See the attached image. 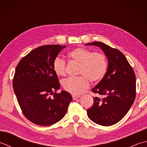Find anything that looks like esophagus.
<instances>
[{"instance_id":"1","label":"esophagus","mask_w":147,"mask_h":147,"mask_svg":"<svg viewBox=\"0 0 147 147\" xmlns=\"http://www.w3.org/2000/svg\"><path fill=\"white\" fill-rule=\"evenodd\" d=\"M73 96V98L74 100H77L78 98L80 97V95H72Z\"/></svg>"}]
</instances>
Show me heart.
Wrapping results in <instances>:
<instances>
[{
    "instance_id": "b5f03b06",
    "label": "heart",
    "mask_w": 147,
    "mask_h": 147,
    "mask_svg": "<svg viewBox=\"0 0 147 147\" xmlns=\"http://www.w3.org/2000/svg\"><path fill=\"white\" fill-rule=\"evenodd\" d=\"M71 61L80 64L78 77H70L62 82V86L67 92L73 95H79L89 86V80L97 83L105 76L107 70V61L101 52H92L83 47L72 50L67 54ZM53 69L59 76L66 74V63L61 58L57 57L53 62Z\"/></svg>"
}]
</instances>
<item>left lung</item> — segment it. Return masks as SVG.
I'll return each mask as SVG.
<instances>
[{
	"label": "left lung",
	"mask_w": 147,
	"mask_h": 147,
	"mask_svg": "<svg viewBox=\"0 0 147 147\" xmlns=\"http://www.w3.org/2000/svg\"><path fill=\"white\" fill-rule=\"evenodd\" d=\"M97 46L104 52L108 61L105 76L92 92V107L87 114L95 123L109 126L121 121L131 107L136 96V77L132 67L122 52L101 42L86 43Z\"/></svg>",
	"instance_id": "obj_1"
}]
</instances>
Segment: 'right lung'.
<instances>
[{"instance_id": "add662e5", "label": "right lung", "mask_w": 147, "mask_h": 147, "mask_svg": "<svg viewBox=\"0 0 147 147\" xmlns=\"http://www.w3.org/2000/svg\"><path fill=\"white\" fill-rule=\"evenodd\" d=\"M65 47H39L22 59L16 68L12 86L18 104L24 116L37 125L48 126L61 120L73 100L64 90L54 93L60 88V84L53 62Z\"/></svg>"}]
</instances>
